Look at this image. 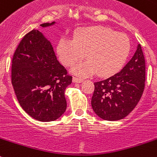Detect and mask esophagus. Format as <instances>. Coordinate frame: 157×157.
Wrapping results in <instances>:
<instances>
[{"instance_id":"34e87169","label":"esophagus","mask_w":157,"mask_h":157,"mask_svg":"<svg viewBox=\"0 0 157 157\" xmlns=\"http://www.w3.org/2000/svg\"><path fill=\"white\" fill-rule=\"evenodd\" d=\"M72 81L76 83H81L83 81V79L78 78V77H76V76H73V77H72Z\"/></svg>"}]
</instances>
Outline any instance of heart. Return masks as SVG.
<instances>
[{"instance_id": "heart-1", "label": "heart", "mask_w": 157, "mask_h": 157, "mask_svg": "<svg viewBox=\"0 0 157 157\" xmlns=\"http://www.w3.org/2000/svg\"><path fill=\"white\" fill-rule=\"evenodd\" d=\"M130 47V40L125 34L94 26L81 30L73 40L61 38L57 52L60 61L66 66L75 64L85 54L88 60L72 68L76 74L88 76L97 72L99 76H109L123 66Z\"/></svg>"}]
</instances>
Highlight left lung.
I'll list each match as a JSON object with an SVG mask.
<instances>
[{
  "label": "left lung",
  "mask_w": 157,
  "mask_h": 157,
  "mask_svg": "<svg viewBox=\"0 0 157 157\" xmlns=\"http://www.w3.org/2000/svg\"><path fill=\"white\" fill-rule=\"evenodd\" d=\"M145 82V60L140 44L131 60L117 74L94 83L92 107L105 121H119L136 106Z\"/></svg>",
  "instance_id": "8db88e82"
}]
</instances>
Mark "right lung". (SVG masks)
Segmentation results:
<instances>
[{
    "mask_svg": "<svg viewBox=\"0 0 157 157\" xmlns=\"http://www.w3.org/2000/svg\"><path fill=\"white\" fill-rule=\"evenodd\" d=\"M11 72L14 92L26 113L42 122L62 116L67 107L64 91L72 77L57 60L52 44L40 32L32 30L22 38L13 56Z\"/></svg>",
    "mask_w": 157,
    "mask_h": 157,
    "instance_id": "add662e5",
    "label": "right lung"
}]
</instances>
